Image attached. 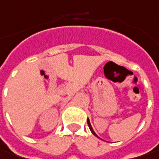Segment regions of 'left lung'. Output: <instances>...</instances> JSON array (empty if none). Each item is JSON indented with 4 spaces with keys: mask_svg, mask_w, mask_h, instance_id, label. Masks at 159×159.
Listing matches in <instances>:
<instances>
[{
    "mask_svg": "<svg viewBox=\"0 0 159 159\" xmlns=\"http://www.w3.org/2000/svg\"><path fill=\"white\" fill-rule=\"evenodd\" d=\"M87 123H88V125H89V128H90L91 132L93 133V134L95 135L96 137H98V136H97V134H96L94 133V131H93V127H92V125H91V123H90V120H89V118H87ZM98 138H99V137H98Z\"/></svg>",
    "mask_w": 159,
    "mask_h": 159,
    "instance_id": "left-lung-1",
    "label": "left lung"
}]
</instances>
